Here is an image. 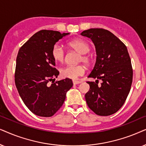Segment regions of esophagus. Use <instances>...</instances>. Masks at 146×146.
<instances>
[{
  "label": "esophagus",
  "mask_w": 146,
  "mask_h": 146,
  "mask_svg": "<svg viewBox=\"0 0 146 146\" xmlns=\"http://www.w3.org/2000/svg\"><path fill=\"white\" fill-rule=\"evenodd\" d=\"M81 82L79 81H77V80H73V85H77V84H79V83H81Z\"/></svg>",
  "instance_id": "34e87169"
}]
</instances>
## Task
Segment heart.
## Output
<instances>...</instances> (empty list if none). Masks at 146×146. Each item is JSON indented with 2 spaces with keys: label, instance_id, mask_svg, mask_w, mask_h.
Wrapping results in <instances>:
<instances>
[{
  "label": "heart",
  "instance_id": "obj_1",
  "mask_svg": "<svg viewBox=\"0 0 146 146\" xmlns=\"http://www.w3.org/2000/svg\"><path fill=\"white\" fill-rule=\"evenodd\" d=\"M68 44L70 47L80 54L81 57H79V61L84 62L87 64L90 63V56L86 54L90 50V46L85 40L83 39H75L70 41ZM51 55L56 62L62 63L65 59V51L61 45L55 44L52 48ZM84 73L85 67L81 65H67L60 70V74L62 77L72 79H77L79 76L83 75Z\"/></svg>",
  "mask_w": 146,
  "mask_h": 146
}]
</instances>
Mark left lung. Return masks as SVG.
Listing matches in <instances>:
<instances>
[{"instance_id":"left-lung-1","label":"left lung","mask_w":146,"mask_h":146,"mask_svg":"<svg viewBox=\"0 0 146 146\" xmlns=\"http://www.w3.org/2000/svg\"><path fill=\"white\" fill-rule=\"evenodd\" d=\"M81 35L91 38L96 50V61L88 77L102 83L87 82L90 86L85 98L89 108L97 115L108 116L121 108L129 94L133 79L126 46L110 31L90 29Z\"/></svg>"}]
</instances>
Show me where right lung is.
<instances>
[{
    "label": "right lung",
    "instance_id": "obj_1",
    "mask_svg": "<svg viewBox=\"0 0 146 146\" xmlns=\"http://www.w3.org/2000/svg\"><path fill=\"white\" fill-rule=\"evenodd\" d=\"M69 34L40 31L19 50L15 85L25 106L38 116H53L63 104L67 92L73 86L70 79L55 81L59 72L54 67L55 61L51 55L56 42Z\"/></svg>",
    "mask_w": 146,
    "mask_h": 146
}]
</instances>
